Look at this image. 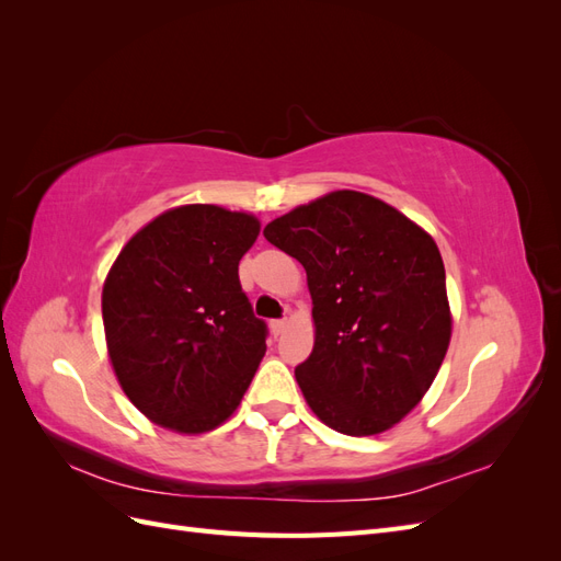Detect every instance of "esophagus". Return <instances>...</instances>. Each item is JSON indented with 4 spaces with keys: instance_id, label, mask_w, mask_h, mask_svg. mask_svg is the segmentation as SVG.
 <instances>
[{
    "instance_id": "1",
    "label": "esophagus",
    "mask_w": 561,
    "mask_h": 561,
    "mask_svg": "<svg viewBox=\"0 0 561 561\" xmlns=\"http://www.w3.org/2000/svg\"><path fill=\"white\" fill-rule=\"evenodd\" d=\"M285 328H287V320L285 318L283 320H271V332H274V336L283 334Z\"/></svg>"
}]
</instances>
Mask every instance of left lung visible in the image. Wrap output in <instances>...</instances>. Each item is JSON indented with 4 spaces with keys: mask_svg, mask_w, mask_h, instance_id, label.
I'll return each instance as SVG.
<instances>
[{
    "mask_svg": "<svg viewBox=\"0 0 561 561\" xmlns=\"http://www.w3.org/2000/svg\"><path fill=\"white\" fill-rule=\"evenodd\" d=\"M295 257L313 301V351L295 377L336 433L393 428L428 393L451 339L443 254L381 198L339 190L266 225Z\"/></svg>",
    "mask_w": 561,
    "mask_h": 561,
    "instance_id": "8db88e82",
    "label": "left lung"
}]
</instances>
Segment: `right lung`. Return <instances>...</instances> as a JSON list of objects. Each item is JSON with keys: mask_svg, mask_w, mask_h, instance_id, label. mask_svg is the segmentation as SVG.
Instances as JSON below:
<instances>
[{"mask_svg": "<svg viewBox=\"0 0 561 561\" xmlns=\"http://www.w3.org/2000/svg\"><path fill=\"white\" fill-rule=\"evenodd\" d=\"M260 219L190 203L151 219L103 285L112 369L161 428L208 433L236 412L266 353V325L241 290L239 262Z\"/></svg>", "mask_w": 561, "mask_h": 561, "instance_id": "add662e5", "label": "right lung"}]
</instances>
